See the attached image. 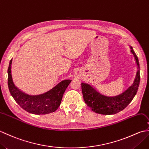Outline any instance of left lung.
<instances>
[{"label":"left lung","mask_w":149,"mask_h":149,"mask_svg":"<svg viewBox=\"0 0 149 149\" xmlns=\"http://www.w3.org/2000/svg\"><path fill=\"white\" fill-rule=\"evenodd\" d=\"M130 49L135 58L138 70L133 84L124 92L115 97H107L98 92L91 85L84 83H81V89L84 102L95 113L101 115L116 114L124 109L136 94L140 81V64L138 57L133 49L131 47H130Z\"/></svg>","instance_id":"left-lung-1"}]
</instances>
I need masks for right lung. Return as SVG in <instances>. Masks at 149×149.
Segmentation results:
<instances>
[{"mask_svg":"<svg viewBox=\"0 0 149 149\" xmlns=\"http://www.w3.org/2000/svg\"><path fill=\"white\" fill-rule=\"evenodd\" d=\"M11 63L12 59L10 60L8 70V84L9 90L16 102L26 111L35 115H45L54 112L60 106L63 93L71 80L62 81L45 93L30 95L22 92L15 86L11 76Z\"/></svg>","mask_w":149,"mask_h":149,"instance_id":"1","label":"right lung"}]
</instances>
